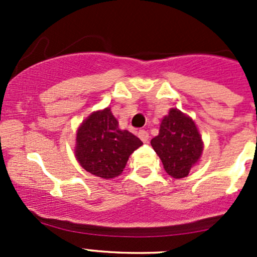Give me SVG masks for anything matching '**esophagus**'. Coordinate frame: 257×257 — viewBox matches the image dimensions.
<instances>
[{
	"instance_id": "34e87169",
	"label": "esophagus",
	"mask_w": 257,
	"mask_h": 257,
	"mask_svg": "<svg viewBox=\"0 0 257 257\" xmlns=\"http://www.w3.org/2000/svg\"><path fill=\"white\" fill-rule=\"evenodd\" d=\"M138 137H139V138H141L142 142L147 143L148 139H149V133H148L147 131H144V129H142V131L138 132Z\"/></svg>"
}]
</instances>
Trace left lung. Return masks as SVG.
<instances>
[{
	"label": "left lung",
	"mask_w": 257,
	"mask_h": 257,
	"mask_svg": "<svg viewBox=\"0 0 257 257\" xmlns=\"http://www.w3.org/2000/svg\"><path fill=\"white\" fill-rule=\"evenodd\" d=\"M164 170L175 179L186 177L203 153V142L195 123L178 109H170L160 131L150 142Z\"/></svg>",
	"instance_id": "1"
}]
</instances>
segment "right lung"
I'll list each match as a JSON object with an SVG mask.
<instances>
[{
	"label": "right lung",
	"mask_w": 257,
	"mask_h": 257,
	"mask_svg": "<svg viewBox=\"0 0 257 257\" xmlns=\"http://www.w3.org/2000/svg\"><path fill=\"white\" fill-rule=\"evenodd\" d=\"M143 142L118 128L110 108L90 114L77 132L76 155L83 169L95 177L112 179L121 174L129 157Z\"/></svg>",
	"instance_id": "add662e5"
}]
</instances>
